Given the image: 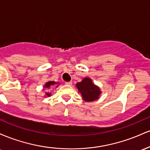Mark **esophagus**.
Here are the masks:
<instances>
[{"label":"esophagus","mask_w":150,"mask_h":150,"mask_svg":"<svg viewBox=\"0 0 150 150\" xmlns=\"http://www.w3.org/2000/svg\"><path fill=\"white\" fill-rule=\"evenodd\" d=\"M65 85H72V82H65Z\"/></svg>","instance_id":"esophagus-1"}]
</instances>
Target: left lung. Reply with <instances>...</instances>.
Returning a JSON list of instances; mask_svg holds the SVG:
<instances>
[{
  "instance_id": "1",
  "label": "left lung",
  "mask_w": 150,
  "mask_h": 150,
  "mask_svg": "<svg viewBox=\"0 0 150 150\" xmlns=\"http://www.w3.org/2000/svg\"><path fill=\"white\" fill-rule=\"evenodd\" d=\"M75 87L82 95V99L87 102L97 100L101 94L100 88L92 82V79L87 77L77 82Z\"/></svg>"
}]
</instances>
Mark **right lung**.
Returning a JSON list of instances; mask_svg holds the SVG:
<instances>
[{"label": "right lung", "instance_id": "add662e5", "mask_svg": "<svg viewBox=\"0 0 150 150\" xmlns=\"http://www.w3.org/2000/svg\"><path fill=\"white\" fill-rule=\"evenodd\" d=\"M60 85L59 82H54V81H49V82H47L45 85H44V89H50L51 87H52L54 85H56V87H58V85ZM51 93L50 92H46V94H45V97H50L51 96Z\"/></svg>", "mask_w": 150, "mask_h": 150}]
</instances>
